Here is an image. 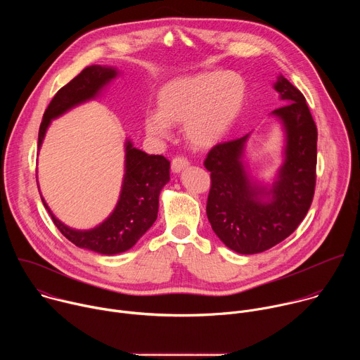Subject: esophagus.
<instances>
[{
    "label": "esophagus",
    "mask_w": 360,
    "mask_h": 360,
    "mask_svg": "<svg viewBox=\"0 0 360 360\" xmlns=\"http://www.w3.org/2000/svg\"><path fill=\"white\" fill-rule=\"evenodd\" d=\"M189 165V161L186 160V158H184V157H175L174 160H172V171L175 172V174H179L182 169H185L186 167Z\"/></svg>",
    "instance_id": "1"
}]
</instances>
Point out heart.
Wrapping results in <instances>:
<instances>
[{
	"mask_svg": "<svg viewBox=\"0 0 360 360\" xmlns=\"http://www.w3.org/2000/svg\"><path fill=\"white\" fill-rule=\"evenodd\" d=\"M246 82L233 71L179 77L161 86L157 112H148L145 131L169 138V125H182L186 142L196 149L219 143L239 118L246 101Z\"/></svg>",
	"mask_w": 360,
	"mask_h": 360,
	"instance_id": "1",
	"label": "heart"
}]
</instances>
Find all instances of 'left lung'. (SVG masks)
Returning a JSON list of instances; mask_svg holds the SVG:
<instances>
[{
    "label": "left lung",
    "mask_w": 360,
    "mask_h": 360,
    "mask_svg": "<svg viewBox=\"0 0 360 360\" xmlns=\"http://www.w3.org/2000/svg\"><path fill=\"white\" fill-rule=\"evenodd\" d=\"M274 88L283 107L272 111L285 131L283 164L271 188L256 185L243 165L249 134L215 145L203 165L211 172L207 215L217 236L242 255L286 239L303 221L315 193L318 129L303 94L282 74Z\"/></svg>",
    "instance_id": "8db88e82"
}]
</instances>
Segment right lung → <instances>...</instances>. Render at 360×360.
Segmentation results:
<instances>
[{"label": "right lung", "instance_id": "obj_1", "mask_svg": "<svg viewBox=\"0 0 360 360\" xmlns=\"http://www.w3.org/2000/svg\"><path fill=\"white\" fill-rule=\"evenodd\" d=\"M117 75L118 70L114 67L91 65L64 85L44 112L38 132V149L51 120L58 118L85 101L94 99ZM169 161L162 155H148L134 148L128 139L125 142V174L117 207L104 222L89 231H77L64 225L51 212L42 196L41 199L56 226L74 245L101 255L121 253L131 249L155 222L160 192L169 181Z\"/></svg>", "mask_w": 360, "mask_h": 360}]
</instances>
